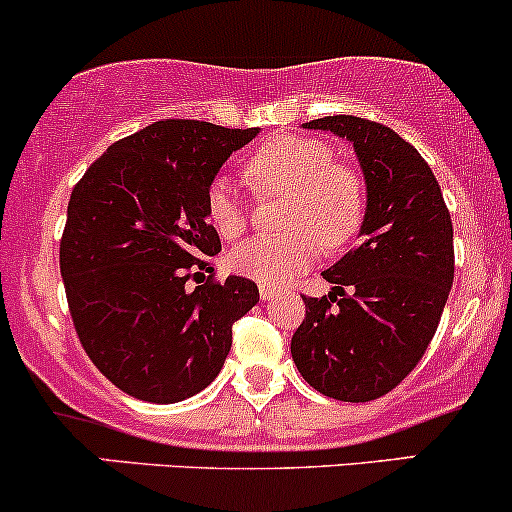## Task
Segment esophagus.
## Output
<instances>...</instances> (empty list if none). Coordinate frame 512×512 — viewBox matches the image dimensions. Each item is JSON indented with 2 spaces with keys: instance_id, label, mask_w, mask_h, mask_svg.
<instances>
[{
  "instance_id": "1",
  "label": "esophagus",
  "mask_w": 512,
  "mask_h": 512,
  "mask_svg": "<svg viewBox=\"0 0 512 512\" xmlns=\"http://www.w3.org/2000/svg\"><path fill=\"white\" fill-rule=\"evenodd\" d=\"M274 294H277V289H272V286H265V284L260 286V299H262V301L274 299Z\"/></svg>"
}]
</instances>
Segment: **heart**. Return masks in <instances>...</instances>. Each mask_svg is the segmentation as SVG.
<instances>
[{"instance_id":"heart-1","label":"heart","mask_w":512,"mask_h":512,"mask_svg":"<svg viewBox=\"0 0 512 512\" xmlns=\"http://www.w3.org/2000/svg\"><path fill=\"white\" fill-rule=\"evenodd\" d=\"M245 179L260 199L284 196L279 238H255L238 245L228 265L240 277L265 286H284L325 252L355 240L367 216V189L357 170L335 162V150L311 136L269 140L245 162ZM206 218L223 240L247 228V206L233 184L216 179L206 194Z\"/></svg>"}]
</instances>
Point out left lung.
<instances>
[{
	"instance_id": "left-lung-1",
	"label": "left lung",
	"mask_w": 512,
	"mask_h": 512,
	"mask_svg": "<svg viewBox=\"0 0 512 512\" xmlns=\"http://www.w3.org/2000/svg\"><path fill=\"white\" fill-rule=\"evenodd\" d=\"M303 128L355 145L367 216L362 243L323 272L333 291L303 296L291 357L323 396L374 401L413 372L440 325L454 279L452 218L430 165L393 128L342 114Z\"/></svg>"
}]
</instances>
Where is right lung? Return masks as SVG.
<instances>
[{"instance_id": "add662e5", "label": "right lung", "mask_w": 512, "mask_h": 512, "mask_svg": "<svg viewBox=\"0 0 512 512\" xmlns=\"http://www.w3.org/2000/svg\"><path fill=\"white\" fill-rule=\"evenodd\" d=\"M257 133L155 121L116 140L72 189L60 240L67 306L87 357L128 396L177 403L206 389L233 323L260 301L250 279H213L221 238L206 221L213 177Z\"/></svg>"}]
</instances>
